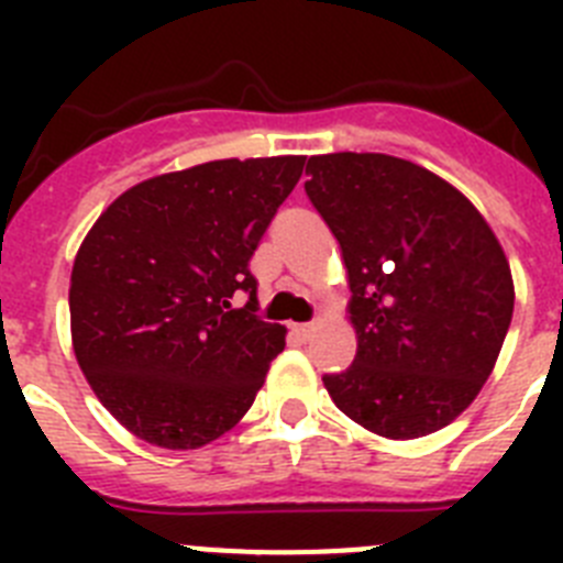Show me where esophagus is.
Listing matches in <instances>:
<instances>
[{"instance_id": "34e87169", "label": "esophagus", "mask_w": 563, "mask_h": 563, "mask_svg": "<svg viewBox=\"0 0 563 563\" xmlns=\"http://www.w3.org/2000/svg\"><path fill=\"white\" fill-rule=\"evenodd\" d=\"M296 335L301 338V341H310V338L316 335V324H298Z\"/></svg>"}]
</instances>
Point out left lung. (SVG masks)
Here are the masks:
<instances>
[{
	"instance_id": "1",
	"label": "left lung",
	"mask_w": 563,
	"mask_h": 563,
	"mask_svg": "<svg viewBox=\"0 0 563 563\" xmlns=\"http://www.w3.org/2000/svg\"><path fill=\"white\" fill-rule=\"evenodd\" d=\"M305 191L341 245L357 335L346 372L324 375L343 415L372 434L440 431L490 377L514 318V276L474 202L391 154L307 163Z\"/></svg>"
}]
</instances>
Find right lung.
Here are the masks:
<instances>
[{
    "label": "right lung",
    "instance_id": "add662e5",
    "mask_svg": "<svg viewBox=\"0 0 563 563\" xmlns=\"http://www.w3.org/2000/svg\"><path fill=\"white\" fill-rule=\"evenodd\" d=\"M305 157L211 161L123 191L78 247L69 327L103 409L134 437L202 449L256 400L285 327L256 316L251 256ZM233 291H251L233 308Z\"/></svg>",
    "mask_w": 563,
    "mask_h": 563
}]
</instances>
